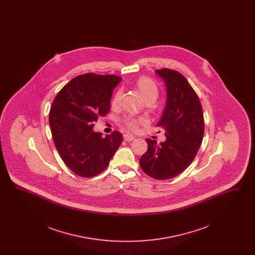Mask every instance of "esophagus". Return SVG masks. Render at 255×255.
Instances as JSON below:
<instances>
[{"instance_id":"1","label":"esophagus","mask_w":255,"mask_h":255,"mask_svg":"<svg viewBox=\"0 0 255 255\" xmlns=\"http://www.w3.org/2000/svg\"><path fill=\"white\" fill-rule=\"evenodd\" d=\"M123 138H124L125 141H132V140L135 138V136L133 135V134H131V133H125L123 135Z\"/></svg>"}]
</instances>
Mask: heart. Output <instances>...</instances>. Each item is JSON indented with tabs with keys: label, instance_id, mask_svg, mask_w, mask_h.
<instances>
[{
	"label": "heart",
	"instance_id": "heart-1",
	"mask_svg": "<svg viewBox=\"0 0 255 255\" xmlns=\"http://www.w3.org/2000/svg\"><path fill=\"white\" fill-rule=\"evenodd\" d=\"M135 88L137 89V91L139 92L140 96L143 97L144 100L147 99H156L158 97V87L156 85V83L147 76H140L136 79L135 83ZM121 97V91H119L113 99V103L116 104L118 103L119 99ZM124 124L131 130H135L138 126V123L141 122L140 120H136L131 117H127L123 120Z\"/></svg>",
	"mask_w": 255,
	"mask_h": 255
}]
</instances>
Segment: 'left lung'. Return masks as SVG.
I'll list each match as a JSON object with an SVG mask.
<instances>
[{
	"instance_id": "left-lung-1",
	"label": "left lung",
	"mask_w": 255,
	"mask_h": 255,
	"mask_svg": "<svg viewBox=\"0 0 255 255\" xmlns=\"http://www.w3.org/2000/svg\"><path fill=\"white\" fill-rule=\"evenodd\" d=\"M156 73L167 91L165 108L157 124L166 140L158 144L147 138L148 149L139 164L151 178L168 180L181 174L196 157L205 131L204 114L199 97L182 74L169 69Z\"/></svg>"
}]
</instances>
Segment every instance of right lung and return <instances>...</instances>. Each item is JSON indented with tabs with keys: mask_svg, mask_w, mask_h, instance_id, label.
Masks as SVG:
<instances>
[{
	"mask_svg": "<svg viewBox=\"0 0 255 255\" xmlns=\"http://www.w3.org/2000/svg\"><path fill=\"white\" fill-rule=\"evenodd\" d=\"M121 81L118 75H78L52 102L49 126L53 142L65 164L80 177L101 173L122 144L118 131L105 137L94 131L98 118L109 113L113 91Z\"/></svg>",
	"mask_w": 255,
	"mask_h": 255,
	"instance_id": "add662e5",
	"label": "right lung"
}]
</instances>
